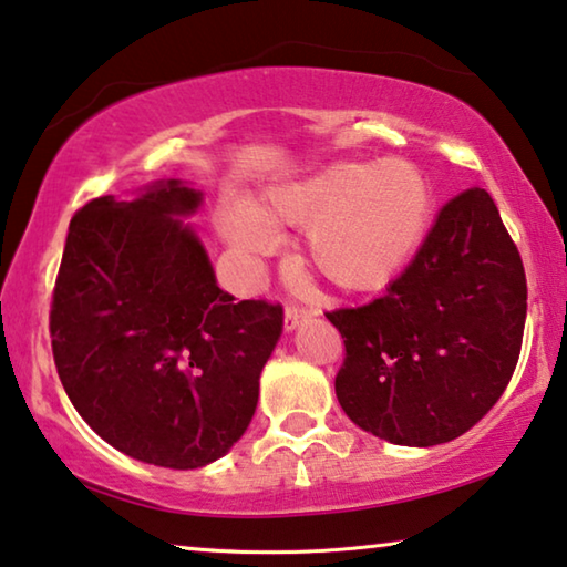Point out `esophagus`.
<instances>
[{
  "label": "esophagus",
  "instance_id": "esophagus-1",
  "mask_svg": "<svg viewBox=\"0 0 567 567\" xmlns=\"http://www.w3.org/2000/svg\"><path fill=\"white\" fill-rule=\"evenodd\" d=\"M310 318V310L302 306H287L285 308V331H295L302 320Z\"/></svg>",
  "mask_w": 567,
  "mask_h": 567
}]
</instances>
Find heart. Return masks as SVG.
Segmentation results:
<instances>
[{"mask_svg": "<svg viewBox=\"0 0 567 567\" xmlns=\"http://www.w3.org/2000/svg\"><path fill=\"white\" fill-rule=\"evenodd\" d=\"M430 210L427 175L408 159H386L336 163L282 183L261 215L280 226H308L310 267L338 290L361 292L386 285L408 265L425 239ZM264 219L239 208L226 216L224 231L239 249L265 251L275 234Z\"/></svg>", "mask_w": 567, "mask_h": 567, "instance_id": "b5f03b06", "label": "heart"}]
</instances>
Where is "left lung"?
I'll return each instance as SVG.
<instances>
[{
	"label": "left lung",
	"instance_id": "8db88e82",
	"mask_svg": "<svg viewBox=\"0 0 567 567\" xmlns=\"http://www.w3.org/2000/svg\"><path fill=\"white\" fill-rule=\"evenodd\" d=\"M326 318L343 338L336 396L361 430L427 447L471 430L517 369L525 265L484 188L451 198L382 298Z\"/></svg>",
	"mask_w": 567,
	"mask_h": 567
}]
</instances>
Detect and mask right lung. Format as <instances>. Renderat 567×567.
<instances>
[{
  "label": "right lung",
  "mask_w": 567,
  "mask_h": 567,
  "mask_svg": "<svg viewBox=\"0 0 567 567\" xmlns=\"http://www.w3.org/2000/svg\"><path fill=\"white\" fill-rule=\"evenodd\" d=\"M200 193L155 183L75 210L50 306L63 390L99 437L163 468L221 458L249 427L282 306L236 302L188 224Z\"/></svg>",
  "instance_id": "1"
}]
</instances>
